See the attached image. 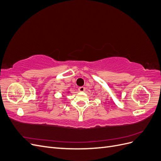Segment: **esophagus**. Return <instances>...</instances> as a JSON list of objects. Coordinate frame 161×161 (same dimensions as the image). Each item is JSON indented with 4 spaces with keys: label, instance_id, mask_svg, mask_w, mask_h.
I'll use <instances>...</instances> for the list:
<instances>
[{
    "label": "esophagus",
    "instance_id": "esophagus-1",
    "mask_svg": "<svg viewBox=\"0 0 161 161\" xmlns=\"http://www.w3.org/2000/svg\"><path fill=\"white\" fill-rule=\"evenodd\" d=\"M79 91L80 92H84V91H85V87H84V86H80V87H79Z\"/></svg>",
    "mask_w": 161,
    "mask_h": 161
}]
</instances>
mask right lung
<instances>
[{
  "label": "right lung",
  "instance_id": "right-lung-1",
  "mask_svg": "<svg viewBox=\"0 0 161 161\" xmlns=\"http://www.w3.org/2000/svg\"><path fill=\"white\" fill-rule=\"evenodd\" d=\"M69 92V93H70V92H69H69Z\"/></svg>",
  "mask_w": 161,
  "mask_h": 161
}]
</instances>
